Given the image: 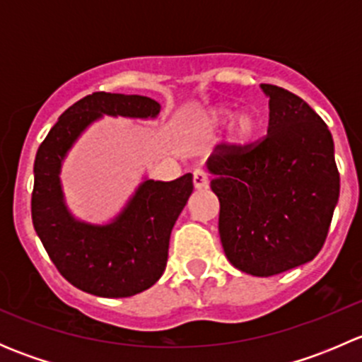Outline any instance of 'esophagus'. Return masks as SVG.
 Returning <instances> with one entry per match:
<instances>
[{
	"label": "esophagus",
	"mask_w": 362,
	"mask_h": 362,
	"mask_svg": "<svg viewBox=\"0 0 362 362\" xmlns=\"http://www.w3.org/2000/svg\"><path fill=\"white\" fill-rule=\"evenodd\" d=\"M192 182H194V187L196 189H204L208 185V175L204 170H194L192 173Z\"/></svg>",
	"instance_id": "34e87169"
}]
</instances>
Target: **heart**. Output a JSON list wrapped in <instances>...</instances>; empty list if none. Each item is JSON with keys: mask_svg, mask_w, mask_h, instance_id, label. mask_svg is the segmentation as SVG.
Wrapping results in <instances>:
<instances>
[{"mask_svg": "<svg viewBox=\"0 0 362 362\" xmlns=\"http://www.w3.org/2000/svg\"><path fill=\"white\" fill-rule=\"evenodd\" d=\"M231 115H233L231 108L221 105V107H214L208 110L206 120L210 124H221V122H226V120H228ZM255 126H257V122H255V117L252 115V113H249V112L238 113V115L233 119V124H231V141L233 144H236V145L247 144V141L252 138V134L255 133Z\"/></svg>", "mask_w": 362, "mask_h": 362, "instance_id": "heart-1", "label": "heart"}]
</instances>
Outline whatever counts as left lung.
Masks as SVG:
<instances>
[{"label":"left lung","mask_w":362,"mask_h":362,"mask_svg":"<svg viewBox=\"0 0 362 362\" xmlns=\"http://www.w3.org/2000/svg\"><path fill=\"white\" fill-rule=\"evenodd\" d=\"M269 100L259 144L221 145L206 160L221 203L218 235L240 272L272 276L312 261L326 242L339 196L334 144L326 122L282 87Z\"/></svg>","instance_id":"8db88e82"}]
</instances>
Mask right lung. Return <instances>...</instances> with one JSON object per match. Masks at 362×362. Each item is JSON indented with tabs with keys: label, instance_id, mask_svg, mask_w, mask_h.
I'll use <instances>...</instances> for the list:
<instances>
[{
	"label": "right lung",
	"instance_id": "obj_1",
	"mask_svg": "<svg viewBox=\"0 0 362 362\" xmlns=\"http://www.w3.org/2000/svg\"><path fill=\"white\" fill-rule=\"evenodd\" d=\"M160 105L138 94L93 93L59 117L35 159L31 215L36 235L61 275L100 298H129L164 273L170 235L192 194V175L171 182L145 178L107 224L76 218L64 202L61 168L80 134L103 115L156 119Z\"/></svg>",
	"mask_w": 362,
	"mask_h": 362
}]
</instances>
